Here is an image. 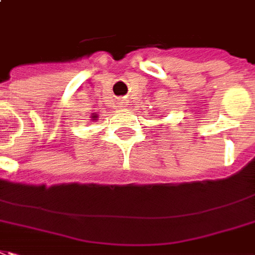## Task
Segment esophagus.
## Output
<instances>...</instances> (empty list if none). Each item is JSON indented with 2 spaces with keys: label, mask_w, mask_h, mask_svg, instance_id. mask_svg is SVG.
I'll return each mask as SVG.
<instances>
[{
  "label": "esophagus",
  "mask_w": 255,
  "mask_h": 255,
  "mask_svg": "<svg viewBox=\"0 0 255 255\" xmlns=\"http://www.w3.org/2000/svg\"><path fill=\"white\" fill-rule=\"evenodd\" d=\"M125 101H121V105H122V107H125Z\"/></svg>",
  "instance_id": "1"
}]
</instances>
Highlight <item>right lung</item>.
Instances as JSON below:
<instances>
[{"label": "right lung", "mask_w": 255, "mask_h": 255, "mask_svg": "<svg viewBox=\"0 0 255 255\" xmlns=\"http://www.w3.org/2000/svg\"><path fill=\"white\" fill-rule=\"evenodd\" d=\"M93 118H97V116H94V117H93Z\"/></svg>", "instance_id": "1"}]
</instances>
